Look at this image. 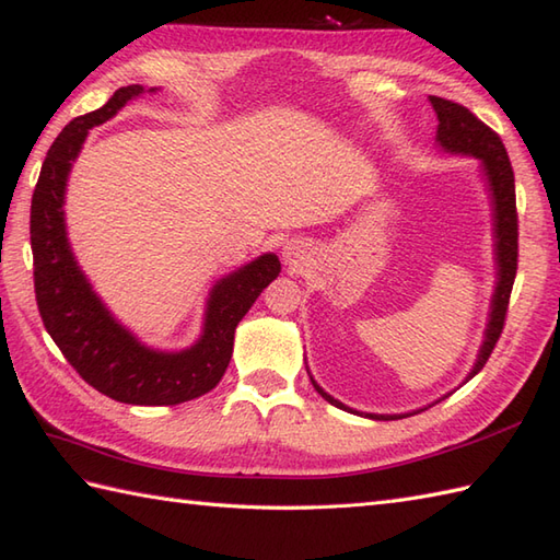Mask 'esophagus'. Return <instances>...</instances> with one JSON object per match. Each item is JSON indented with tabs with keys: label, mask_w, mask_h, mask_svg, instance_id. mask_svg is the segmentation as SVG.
Instances as JSON below:
<instances>
[{
	"label": "esophagus",
	"mask_w": 560,
	"mask_h": 560,
	"mask_svg": "<svg viewBox=\"0 0 560 560\" xmlns=\"http://www.w3.org/2000/svg\"><path fill=\"white\" fill-rule=\"evenodd\" d=\"M283 259L285 262H289L291 267H301V265H305V259H307V245L303 243V241H289L283 245Z\"/></svg>",
	"instance_id": "obj_1"
}]
</instances>
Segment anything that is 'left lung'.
Listing matches in <instances>:
<instances>
[{"instance_id": "1", "label": "left lung", "mask_w": 560, "mask_h": 560, "mask_svg": "<svg viewBox=\"0 0 560 560\" xmlns=\"http://www.w3.org/2000/svg\"><path fill=\"white\" fill-rule=\"evenodd\" d=\"M429 102H432L436 119H439L436 145L448 154H460V158L479 160V172H482V178H485L487 190H489V202H491V221H493L491 231H493V259H497V283H493L485 341H482V346H479V353H477L472 370L465 376V382H470L472 376L485 368V362L489 360L493 346H497V341H499L501 329H503V319H505V310H509L513 281H515V269H517L515 178H513V166L509 160V152H505L501 138L493 133L487 124L479 121L470 109L463 107V104H456V102L444 100V97H434V95H429ZM307 374H310V370H307ZM310 382H312V386H315V392L324 400H329L331 406L341 408L346 412L360 415V418H370V420H400V418H410V415L422 412L429 408L427 406V408L412 410V412H400V415L360 412V410L343 406V402L336 400L334 396H329L315 380H312V374H310Z\"/></svg>"}]
</instances>
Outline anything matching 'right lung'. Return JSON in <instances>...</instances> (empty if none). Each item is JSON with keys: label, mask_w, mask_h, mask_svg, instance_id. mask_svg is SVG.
<instances>
[{"label": "right lung", "mask_w": 560, "mask_h": 560, "mask_svg": "<svg viewBox=\"0 0 560 560\" xmlns=\"http://www.w3.org/2000/svg\"><path fill=\"white\" fill-rule=\"evenodd\" d=\"M142 93V85L119 88L107 104L78 116L51 142L31 202L35 298L51 341L100 394L128 406H176L219 384L238 322L279 277L281 262L275 253H265L221 277L207 295L200 339L184 350L150 348L112 315L71 250L63 202L90 128L109 121Z\"/></svg>", "instance_id": "obj_1"}]
</instances>
